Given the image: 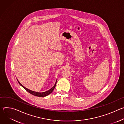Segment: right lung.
Returning <instances> with one entry per match:
<instances>
[{
  "mask_svg": "<svg viewBox=\"0 0 124 124\" xmlns=\"http://www.w3.org/2000/svg\"><path fill=\"white\" fill-rule=\"evenodd\" d=\"M18 80V82H19V84H20L21 86H22L26 91H27L29 93H31V94H32V95H33L37 96V97H46V96H47V95H49V94H50V93L53 91V90H54L55 87H56V84H57V81H56V83H55L54 85L51 89H50L49 90H48V91H46V92H45L38 93V92H34V91H31V90H29V89H27L26 88H25V87H24L23 86V85L20 83V82L18 81V80Z\"/></svg>",
  "mask_w": 124,
  "mask_h": 124,
  "instance_id": "obj_1",
  "label": "right lung"
}]
</instances>
